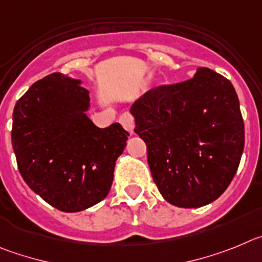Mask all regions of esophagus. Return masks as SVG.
I'll return each instance as SVG.
<instances>
[{
  "label": "esophagus",
  "mask_w": 262,
  "mask_h": 262,
  "mask_svg": "<svg viewBox=\"0 0 262 262\" xmlns=\"http://www.w3.org/2000/svg\"><path fill=\"white\" fill-rule=\"evenodd\" d=\"M120 124L124 126L125 130H128L130 134H134V117L129 112H125L120 116Z\"/></svg>",
  "instance_id": "34e87169"
}]
</instances>
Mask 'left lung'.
<instances>
[{
  "label": "left lung",
  "instance_id": "1",
  "mask_svg": "<svg viewBox=\"0 0 262 262\" xmlns=\"http://www.w3.org/2000/svg\"><path fill=\"white\" fill-rule=\"evenodd\" d=\"M130 112L167 202L201 207L227 189L244 150L239 99L227 78L199 68L188 81L147 91Z\"/></svg>",
  "mask_w": 262,
  "mask_h": 262
}]
</instances>
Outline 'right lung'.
Here are the masks:
<instances>
[{
	"label": "right lung",
	"instance_id": "add662e5",
	"mask_svg": "<svg viewBox=\"0 0 262 262\" xmlns=\"http://www.w3.org/2000/svg\"><path fill=\"white\" fill-rule=\"evenodd\" d=\"M81 83L52 73L28 89L13 112L11 143L23 180L65 213L107 197L129 136L119 122L102 129L87 117L90 96Z\"/></svg>",
	"mask_w": 262,
	"mask_h": 262
}]
</instances>
